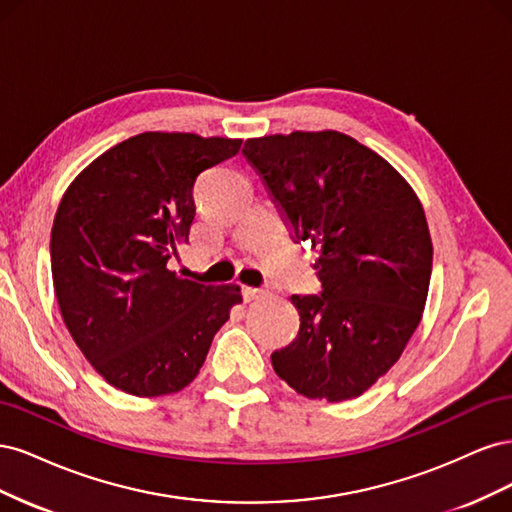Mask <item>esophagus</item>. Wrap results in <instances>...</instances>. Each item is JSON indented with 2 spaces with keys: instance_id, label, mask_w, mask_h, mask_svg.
<instances>
[{
  "instance_id": "1",
  "label": "esophagus",
  "mask_w": 512,
  "mask_h": 512,
  "mask_svg": "<svg viewBox=\"0 0 512 512\" xmlns=\"http://www.w3.org/2000/svg\"><path fill=\"white\" fill-rule=\"evenodd\" d=\"M258 297H262V290L252 288V286H243V299H245V301H254V299H258Z\"/></svg>"
}]
</instances>
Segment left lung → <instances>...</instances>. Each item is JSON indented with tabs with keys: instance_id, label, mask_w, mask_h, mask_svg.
Returning a JSON list of instances; mask_svg holds the SVG:
<instances>
[{
	"instance_id": "1",
	"label": "left lung",
	"mask_w": 512,
	"mask_h": 512,
	"mask_svg": "<svg viewBox=\"0 0 512 512\" xmlns=\"http://www.w3.org/2000/svg\"><path fill=\"white\" fill-rule=\"evenodd\" d=\"M290 237L318 252L320 297L290 299L299 335L271 354L275 374L307 399L363 395L423 318L433 245L412 185L352 136L290 132L247 138Z\"/></svg>"
}]
</instances>
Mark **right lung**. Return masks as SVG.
<instances>
[{
  "instance_id": "1",
  "label": "right lung",
  "mask_w": 512,
  "mask_h": 512,
  "mask_svg": "<svg viewBox=\"0 0 512 512\" xmlns=\"http://www.w3.org/2000/svg\"><path fill=\"white\" fill-rule=\"evenodd\" d=\"M239 147L241 138L143 132L104 151L61 196L51 230L59 312L91 367L123 393L185 389L241 303L237 284L203 286L168 269L188 243L198 175Z\"/></svg>"
}]
</instances>
